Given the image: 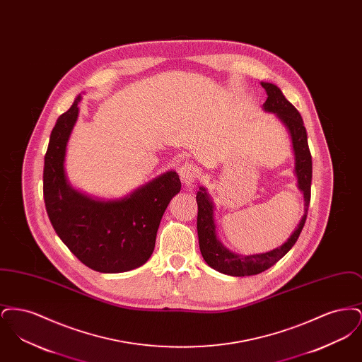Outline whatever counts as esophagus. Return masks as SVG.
<instances>
[{"label": "esophagus", "instance_id": "34e87169", "mask_svg": "<svg viewBox=\"0 0 362 362\" xmlns=\"http://www.w3.org/2000/svg\"><path fill=\"white\" fill-rule=\"evenodd\" d=\"M199 175V170L195 164L192 163H185L180 168H179V176L180 180L185 183L186 187H192V185L195 183L197 177Z\"/></svg>", "mask_w": 362, "mask_h": 362}]
</instances>
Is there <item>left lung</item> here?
Listing matches in <instances>:
<instances>
[{"mask_svg":"<svg viewBox=\"0 0 362 362\" xmlns=\"http://www.w3.org/2000/svg\"><path fill=\"white\" fill-rule=\"evenodd\" d=\"M266 89L267 100L263 103V110L267 112H274L282 123L288 127L292 137L293 152H294V173L297 176V186L304 194V216L300 224L293 230L291 238L281 247L273 251L255 255H238L226 250L221 241L217 239L216 223H214V206L205 187H199L197 192L198 217L197 229L199 250L207 264L214 270L233 276H257L259 273L270 269L282 257H285L289 250L298 239L308 214L310 201V182H312V156L307 130L300 112L296 110L289 100L282 95L281 89L270 83H260Z\"/></svg>","mask_w":362,"mask_h":362,"instance_id":"left-lung-1","label":"left lung"}]
</instances>
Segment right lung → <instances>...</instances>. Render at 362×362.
<instances>
[{"mask_svg":"<svg viewBox=\"0 0 362 362\" xmlns=\"http://www.w3.org/2000/svg\"><path fill=\"white\" fill-rule=\"evenodd\" d=\"M80 100L78 95L52 129L43 170L46 210L59 239L89 269L129 272L151 258L161 217L180 191V179L168 171L115 201L93 199L73 189L65 173V155Z\"/></svg>","mask_w":362,"mask_h":362,"instance_id":"add662e5","label":"right lung"}]
</instances>
